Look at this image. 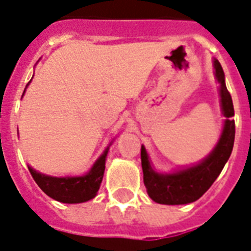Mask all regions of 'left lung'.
I'll return each mask as SVG.
<instances>
[{"label": "left lung", "instance_id": "obj_1", "mask_svg": "<svg viewBox=\"0 0 251 251\" xmlns=\"http://www.w3.org/2000/svg\"><path fill=\"white\" fill-rule=\"evenodd\" d=\"M215 78L219 82L220 106L224 114L222 135L214 150L198 164L185 167L171 173H160L153 168L145 146L141 149L143 181L147 194L153 202L160 204H187L199 199L218 178L229 159L234 143L233 102L226 90V75L220 62L214 58Z\"/></svg>", "mask_w": 251, "mask_h": 251}]
</instances>
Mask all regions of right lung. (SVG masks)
Here are the masks:
<instances>
[{
  "mask_svg": "<svg viewBox=\"0 0 251 251\" xmlns=\"http://www.w3.org/2000/svg\"><path fill=\"white\" fill-rule=\"evenodd\" d=\"M112 142L104 150V152L98 157V160L95 161L90 171L83 176L53 177V176L44 175V173L35 171L29 165L28 171L32 175L35 182L39 185V187L50 198L56 199L61 203L87 202V201L95 198L98 194V190L100 189V183H101L104 171H105L106 155H108Z\"/></svg>",
  "mask_w": 251,
  "mask_h": 251,
  "instance_id": "1",
  "label": "right lung"
}]
</instances>
